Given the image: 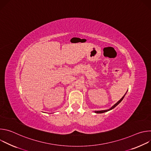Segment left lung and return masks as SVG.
Masks as SVG:
<instances>
[{
  "instance_id": "obj_1",
  "label": "left lung",
  "mask_w": 151,
  "mask_h": 151,
  "mask_svg": "<svg viewBox=\"0 0 151 151\" xmlns=\"http://www.w3.org/2000/svg\"><path fill=\"white\" fill-rule=\"evenodd\" d=\"M127 92H126V93H127ZM126 93L124 95V96L118 101V102H116L114 106H112L110 109H107V110H103V111H94V112L95 113H96V114H102V113H104V112H107V111H111V110H112V109H113L114 108H115V107L118 105V104H119L121 102V101L123 100V99L124 98V97H125V94H126Z\"/></svg>"
}]
</instances>
